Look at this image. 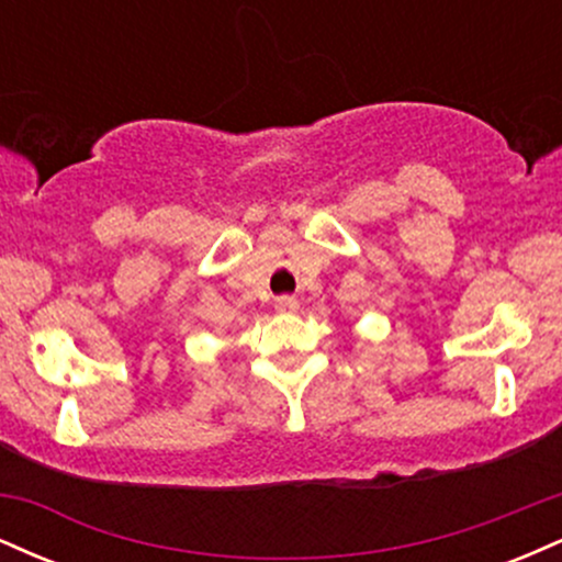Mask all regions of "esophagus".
Segmentation results:
<instances>
[{
  "label": "esophagus",
  "instance_id": "34e87169",
  "mask_svg": "<svg viewBox=\"0 0 562 562\" xmlns=\"http://www.w3.org/2000/svg\"><path fill=\"white\" fill-rule=\"evenodd\" d=\"M277 308H280V312H295V308H299V301H295L293 295H282V299H277Z\"/></svg>",
  "mask_w": 562,
  "mask_h": 562
}]
</instances>
